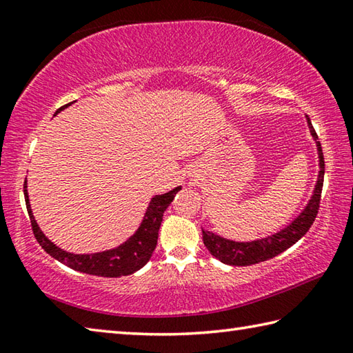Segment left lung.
Instances as JSON below:
<instances>
[{
	"label": "left lung",
	"mask_w": 353,
	"mask_h": 353,
	"mask_svg": "<svg viewBox=\"0 0 353 353\" xmlns=\"http://www.w3.org/2000/svg\"><path fill=\"white\" fill-rule=\"evenodd\" d=\"M307 118V124L312 134L313 140L316 143V149H318V159H319V172H318V181H316L313 194L307 205L303 207V210L297 214V216L291 221L290 224H286L283 229H280L276 234H271L263 238H256L252 241H235V240H227V238L213 234L202 229V240H204L205 248L208 249L214 259L219 260L224 265L230 266H250L255 263L266 261L282 254L283 250L291 248L292 244H296L301 238L307 234L312 227L313 221L318 214L319 201H321V191L322 183H324V155H322L321 143L318 141V135H316L314 129L312 126V121Z\"/></svg>",
	"instance_id": "left-lung-1"
}]
</instances>
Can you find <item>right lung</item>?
<instances>
[{
	"mask_svg": "<svg viewBox=\"0 0 353 353\" xmlns=\"http://www.w3.org/2000/svg\"><path fill=\"white\" fill-rule=\"evenodd\" d=\"M68 105H71V103L61 107V109L56 112V115ZM181 188L182 187H176L168 191V193L155 194L154 198L149 201V205L146 208L145 216H143L139 229H137L126 241L121 243L117 248L101 250V252L93 254H74L68 252V250H63L56 246V244L40 230L37 221L34 218L31 202H29L28 181H25V201L29 219H31L32 224L34 235L40 243V246L45 249V252L50 254L52 259L63 263L65 266L71 268V270L90 274V276L123 277L141 270V268L151 260L154 249L157 246L159 229L160 225H162L163 213L166 208L170 207L172 199H174L177 191H181Z\"/></svg>",
	"mask_w": 353,
	"mask_h": 353,
	"instance_id": "obj_1",
	"label": "right lung"
}]
</instances>
